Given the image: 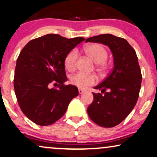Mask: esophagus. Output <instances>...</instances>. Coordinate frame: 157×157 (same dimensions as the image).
<instances>
[{
  "label": "esophagus",
  "mask_w": 157,
  "mask_h": 157,
  "mask_svg": "<svg viewBox=\"0 0 157 157\" xmlns=\"http://www.w3.org/2000/svg\"><path fill=\"white\" fill-rule=\"evenodd\" d=\"M78 91H79V93H80V94H82V93H84L85 92V90H84L80 89V88L78 89Z\"/></svg>",
  "instance_id": "34e87169"
}]
</instances>
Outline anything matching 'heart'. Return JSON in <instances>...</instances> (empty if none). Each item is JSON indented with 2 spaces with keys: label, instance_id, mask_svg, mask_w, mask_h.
<instances>
[{
  "label": "heart",
  "instance_id": "b5f03b06",
  "mask_svg": "<svg viewBox=\"0 0 157 157\" xmlns=\"http://www.w3.org/2000/svg\"><path fill=\"white\" fill-rule=\"evenodd\" d=\"M85 52L95 62L98 70H105V60L108 57V52L103 46L99 44H93L85 48ZM78 57L77 49H72L67 54L64 59V66L69 71H73L76 67V62ZM72 84L80 88H84L89 85H93L96 82V77L93 74H86L84 72H77L70 77Z\"/></svg>",
  "mask_w": 157,
  "mask_h": 157
}]
</instances>
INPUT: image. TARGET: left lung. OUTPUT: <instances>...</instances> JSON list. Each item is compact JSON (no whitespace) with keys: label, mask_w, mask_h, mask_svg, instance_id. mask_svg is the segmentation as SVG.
Listing matches in <instances>:
<instances>
[{"label":"left lung","mask_w":157,"mask_h":157,"mask_svg":"<svg viewBox=\"0 0 157 157\" xmlns=\"http://www.w3.org/2000/svg\"><path fill=\"white\" fill-rule=\"evenodd\" d=\"M86 41L108 46L113 57V68L94 88L93 101L87 113L98 126L111 128L122 122L135 107L141 85V72L135 50L126 39L106 33L90 37Z\"/></svg>","instance_id":"left-lung-1"}]
</instances>
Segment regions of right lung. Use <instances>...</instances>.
Listing matches in <instances>:
<instances>
[{"instance_id": "1", "label": "right lung", "mask_w": 157, "mask_h": 157, "mask_svg": "<svg viewBox=\"0 0 157 157\" xmlns=\"http://www.w3.org/2000/svg\"><path fill=\"white\" fill-rule=\"evenodd\" d=\"M58 34L44 35L29 41L20 52L15 69L14 90L22 112L39 126H49L62 118L78 89L67 80L64 59L71 50L85 41ZM57 83L58 89H50Z\"/></svg>"}]
</instances>
